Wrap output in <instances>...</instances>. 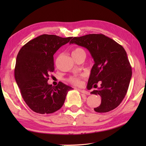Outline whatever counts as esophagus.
I'll return each instance as SVG.
<instances>
[{
    "mask_svg": "<svg viewBox=\"0 0 146 146\" xmlns=\"http://www.w3.org/2000/svg\"><path fill=\"white\" fill-rule=\"evenodd\" d=\"M78 90L80 93H82V94H85V95H90V93L86 90H80V89H78Z\"/></svg>",
    "mask_w": 146,
    "mask_h": 146,
    "instance_id": "obj_1",
    "label": "esophagus"
}]
</instances>
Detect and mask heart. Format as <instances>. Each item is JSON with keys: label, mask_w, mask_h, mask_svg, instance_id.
Wrapping results in <instances>:
<instances>
[{"label": "heart", "mask_w": 146, "mask_h": 146, "mask_svg": "<svg viewBox=\"0 0 146 146\" xmlns=\"http://www.w3.org/2000/svg\"><path fill=\"white\" fill-rule=\"evenodd\" d=\"M82 52H85L82 49L77 48H75L72 51V56L79 54L80 53H82ZM83 75L73 76L70 77L68 80V82L71 83V84H73L75 85H79L80 83H81V79L83 78Z\"/></svg>", "instance_id": "obj_1"}]
</instances>
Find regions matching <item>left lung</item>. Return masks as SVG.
<instances>
[{
    "label": "left lung",
    "mask_w": 146,
    "mask_h": 146,
    "mask_svg": "<svg viewBox=\"0 0 146 146\" xmlns=\"http://www.w3.org/2000/svg\"><path fill=\"white\" fill-rule=\"evenodd\" d=\"M70 44L86 48L94 58L95 64L90 75L87 88H97L91 94L100 95V106L94 108L97 112H108L117 107L127 92L132 76V68L122 46L102 34H90L75 37Z\"/></svg>",
    "instance_id": "left-lung-1"
}]
</instances>
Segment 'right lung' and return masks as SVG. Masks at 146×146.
I'll return each instance as SVG.
<instances>
[{"label": "right lung", "instance_id": "1", "mask_svg": "<svg viewBox=\"0 0 146 146\" xmlns=\"http://www.w3.org/2000/svg\"><path fill=\"white\" fill-rule=\"evenodd\" d=\"M72 37L42 35L31 40L19 51L14 76L24 102L33 111L44 114L60 109L68 91L73 88L59 82L49 85V74L54 71L53 55Z\"/></svg>", "mask_w": 146, "mask_h": 146}]
</instances>
